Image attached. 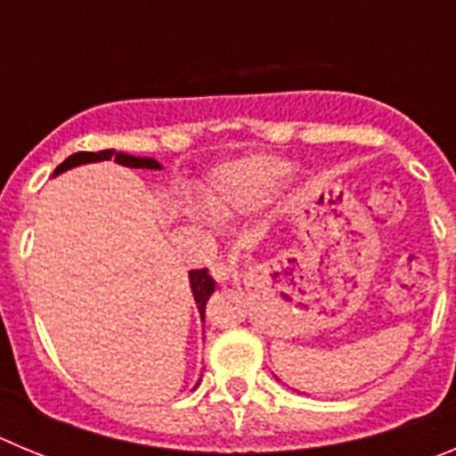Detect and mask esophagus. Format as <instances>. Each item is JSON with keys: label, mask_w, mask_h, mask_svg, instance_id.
Segmentation results:
<instances>
[{"label": "esophagus", "mask_w": 456, "mask_h": 456, "mask_svg": "<svg viewBox=\"0 0 456 456\" xmlns=\"http://www.w3.org/2000/svg\"><path fill=\"white\" fill-rule=\"evenodd\" d=\"M209 276L215 278L216 283H225V281H231L235 276V265L224 263V260H215V263L209 265Z\"/></svg>", "instance_id": "esophagus-1"}]
</instances>
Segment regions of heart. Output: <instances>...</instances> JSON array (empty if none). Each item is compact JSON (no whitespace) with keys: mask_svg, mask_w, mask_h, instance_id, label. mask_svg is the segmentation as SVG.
Listing matches in <instances>:
<instances>
[{"mask_svg":"<svg viewBox=\"0 0 456 456\" xmlns=\"http://www.w3.org/2000/svg\"><path fill=\"white\" fill-rule=\"evenodd\" d=\"M289 173V164L272 155H247L216 167L205 187L212 215H231L263 203Z\"/></svg>","mask_w":456,"mask_h":456,"instance_id":"1","label":"heart"}]
</instances>
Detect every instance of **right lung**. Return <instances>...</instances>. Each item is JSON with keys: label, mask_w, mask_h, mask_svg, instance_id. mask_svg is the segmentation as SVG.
Listing matches in <instances>:
<instances>
[{"label": "right lung", "mask_w": 456, "mask_h": 456, "mask_svg": "<svg viewBox=\"0 0 456 456\" xmlns=\"http://www.w3.org/2000/svg\"><path fill=\"white\" fill-rule=\"evenodd\" d=\"M102 159H114L116 164L120 167H130V168H159V164L155 159H148V157H130L123 155V152H114V151H98V152H75L56 167L54 173L68 171L72 167H79V164L86 162H102ZM189 285H191V294L196 304H199L200 317L205 313V304H208L209 294L215 292V281L209 278L208 269H191L189 272Z\"/></svg>", "instance_id": "obj_1"}]
</instances>
